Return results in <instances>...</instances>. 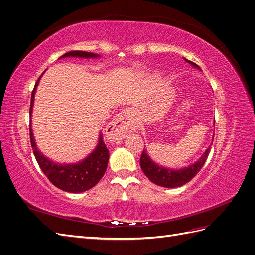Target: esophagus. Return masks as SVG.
<instances>
[{"mask_svg":"<svg viewBox=\"0 0 255 255\" xmlns=\"http://www.w3.org/2000/svg\"><path fill=\"white\" fill-rule=\"evenodd\" d=\"M134 123L130 119L129 113L123 111L115 116L106 128L105 134L111 143H119L129 132L134 130Z\"/></svg>","mask_w":255,"mask_h":255,"instance_id":"obj_1","label":"esophagus"}]
</instances>
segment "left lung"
Masks as SVG:
<instances>
[{
    "label": "left lung",
    "instance_id": "obj_1",
    "mask_svg": "<svg viewBox=\"0 0 255 255\" xmlns=\"http://www.w3.org/2000/svg\"><path fill=\"white\" fill-rule=\"evenodd\" d=\"M184 59L191 66L200 69V67L195 63H192V61L186 58ZM214 125H215V121H214ZM213 140H214V136H213ZM211 146L212 145L208 146V148L205 150V152L203 153V155L200 157L195 164L182 169H176V170L175 169L174 170L173 169H168L154 163L144 149L142 151L141 157H140V167L142 169L143 173L146 175V177H149V180L152 183L158 185V186L167 187V188L180 187L182 185L189 182L192 177L196 176V174L201 170V168L205 164V160L208 156V154H210Z\"/></svg>",
    "mask_w": 255,
    "mask_h": 255
}]
</instances>
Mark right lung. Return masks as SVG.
<instances>
[{"label": "right lung", "instance_id": "right-lung-1", "mask_svg": "<svg viewBox=\"0 0 255 255\" xmlns=\"http://www.w3.org/2000/svg\"><path fill=\"white\" fill-rule=\"evenodd\" d=\"M100 55L89 52L84 51H71L64 54L63 58L65 57H82V58H97ZM59 57V58H61ZM44 73V72H43ZM42 73V74H43ZM40 78L37 80L34 90L30 97V107H29V116H32L33 105H34V97L36 92V87L38 86ZM29 138L30 144H32L34 155L38 165L41 168L42 172L47 175L49 181L56 186L57 188L65 190L68 192H73V194H79V192L86 191L92 188L99 183L104 175L107 164H109V149L103 141V135L100 134L99 142L97 148L92 151L89 155L83 159L82 161L75 164H56L55 161L45 157L43 154L37 149L35 142L34 134L32 130V127L29 125Z\"/></svg>", "mask_w": 255, "mask_h": 255}]
</instances>
